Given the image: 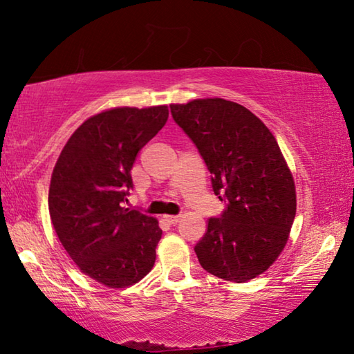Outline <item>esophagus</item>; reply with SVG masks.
I'll list each match as a JSON object with an SVG mask.
<instances>
[{
	"instance_id": "esophagus-1",
	"label": "esophagus",
	"mask_w": 354,
	"mask_h": 354,
	"mask_svg": "<svg viewBox=\"0 0 354 354\" xmlns=\"http://www.w3.org/2000/svg\"><path fill=\"white\" fill-rule=\"evenodd\" d=\"M164 220L169 225H176V223H179V220H181V217H179V215H164Z\"/></svg>"
}]
</instances>
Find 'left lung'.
<instances>
[{
  "instance_id": "obj_1",
  "label": "left lung",
  "mask_w": 354,
  "mask_h": 354,
  "mask_svg": "<svg viewBox=\"0 0 354 354\" xmlns=\"http://www.w3.org/2000/svg\"><path fill=\"white\" fill-rule=\"evenodd\" d=\"M170 111L205 159L214 194L226 201L195 245L201 267L234 283L256 278L284 250L297 212L295 183L277 139L234 101L194 100Z\"/></svg>"
}]
</instances>
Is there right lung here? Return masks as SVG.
<instances>
[{
	"instance_id": "add662e5",
	"label": "right lung",
	"mask_w": 354,
	"mask_h": 354,
	"mask_svg": "<svg viewBox=\"0 0 354 354\" xmlns=\"http://www.w3.org/2000/svg\"><path fill=\"white\" fill-rule=\"evenodd\" d=\"M169 107H115L87 118L65 143L51 175V223L80 270L112 289L151 272L162 230L124 207L137 153L164 128Z\"/></svg>"
}]
</instances>
